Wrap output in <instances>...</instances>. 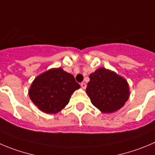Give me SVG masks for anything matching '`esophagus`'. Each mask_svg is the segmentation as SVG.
I'll return each instance as SVG.
<instances>
[{"mask_svg":"<svg viewBox=\"0 0 155 155\" xmlns=\"http://www.w3.org/2000/svg\"><path fill=\"white\" fill-rule=\"evenodd\" d=\"M80 86H81V87H82L83 89H85L86 88V84L85 83V82H81Z\"/></svg>","mask_w":155,"mask_h":155,"instance_id":"esophagus-1","label":"esophagus"}]
</instances>
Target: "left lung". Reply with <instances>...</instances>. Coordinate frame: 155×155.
<instances>
[{
  "label": "left lung",
  "mask_w": 155,
  "mask_h": 155,
  "mask_svg": "<svg viewBox=\"0 0 155 155\" xmlns=\"http://www.w3.org/2000/svg\"><path fill=\"white\" fill-rule=\"evenodd\" d=\"M89 79L86 92L92 105L101 112H115L128 99V82L112 71L100 68L89 75Z\"/></svg>",
  "instance_id": "8db88e82"
}]
</instances>
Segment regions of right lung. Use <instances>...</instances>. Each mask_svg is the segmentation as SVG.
Listing matches in <instances>:
<instances>
[{
  "mask_svg": "<svg viewBox=\"0 0 155 155\" xmlns=\"http://www.w3.org/2000/svg\"><path fill=\"white\" fill-rule=\"evenodd\" d=\"M80 86L74 76L61 68L37 76L29 90L30 99L46 113H57L69 103L71 95Z\"/></svg>",
  "mask_w": 155,
  "mask_h": 155,
  "instance_id": "1",
  "label": "right lung"
}]
</instances>
